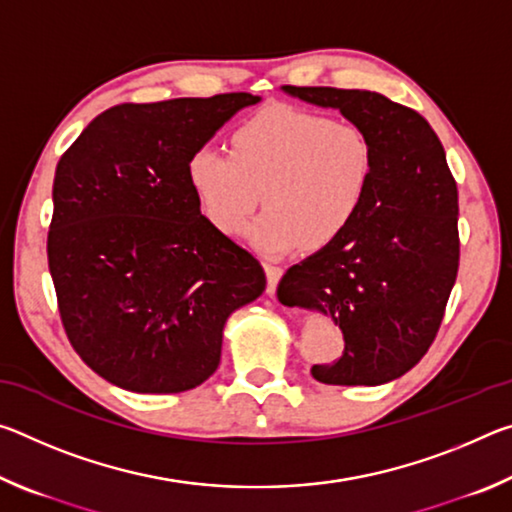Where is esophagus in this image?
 Instances as JSON below:
<instances>
[{
  "instance_id": "34e87169",
  "label": "esophagus",
  "mask_w": 512,
  "mask_h": 512,
  "mask_svg": "<svg viewBox=\"0 0 512 512\" xmlns=\"http://www.w3.org/2000/svg\"><path fill=\"white\" fill-rule=\"evenodd\" d=\"M264 271H266V293L268 296H275L277 282H280L282 277V268L273 264H264Z\"/></svg>"
}]
</instances>
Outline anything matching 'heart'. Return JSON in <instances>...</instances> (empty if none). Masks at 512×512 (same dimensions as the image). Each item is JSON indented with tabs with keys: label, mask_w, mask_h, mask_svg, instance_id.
I'll use <instances>...</instances> for the list:
<instances>
[{
	"label": "heart",
	"mask_w": 512,
	"mask_h": 512,
	"mask_svg": "<svg viewBox=\"0 0 512 512\" xmlns=\"http://www.w3.org/2000/svg\"><path fill=\"white\" fill-rule=\"evenodd\" d=\"M187 180L216 230L237 237L259 205L266 212L248 237L266 257H284L341 239L363 210L375 180L370 137L350 121L273 106L230 135V155L201 146Z\"/></svg>",
	"instance_id": "1"
}]
</instances>
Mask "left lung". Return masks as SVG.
Instances as JSON below:
<instances>
[{
    "mask_svg": "<svg viewBox=\"0 0 512 512\" xmlns=\"http://www.w3.org/2000/svg\"><path fill=\"white\" fill-rule=\"evenodd\" d=\"M282 92L359 126L375 149V180L350 230L291 266L277 298L341 327L343 357L311 366L320 384H386L429 350L456 282L458 192L445 149L427 119L379 92Z\"/></svg>",
    "mask_w": 512,
    "mask_h": 512,
    "instance_id": "left-lung-1",
    "label": "left lung"
}]
</instances>
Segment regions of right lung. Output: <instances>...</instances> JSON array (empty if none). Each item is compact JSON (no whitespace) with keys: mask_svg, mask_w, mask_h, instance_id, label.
I'll return each instance as SVG.
<instances>
[{"mask_svg":"<svg viewBox=\"0 0 512 512\" xmlns=\"http://www.w3.org/2000/svg\"><path fill=\"white\" fill-rule=\"evenodd\" d=\"M262 99L124 103L92 119L54 178L47 257L69 343L110 384L183 393L221 361L223 327L257 300V259L201 214L187 160Z\"/></svg>","mask_w":512,"mask_h":512,"instance_id":"obj_1","label":"right lung"}]
</instances>
